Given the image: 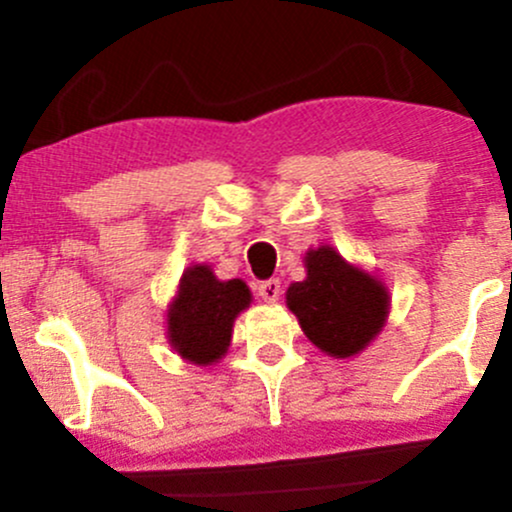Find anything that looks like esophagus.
I'll list each match as a JSON object with an SVG mask.
<instances>
[{"instance_id": "1", "label": "esophagus", "mask_w": 512, "mask_h": 512, "mask_svg": "<svg viewBox=\"0 0 512 512\" xmlns=\"http://www.w3.org/2000/svg\"><path fill=\"white\" fill-rule=\"evenodd\" d=\"M257 291H260L264 303H276V301H279V296H281V281L279 279L262 281L260 289H257Z\"/></svg>"}]
</instances>
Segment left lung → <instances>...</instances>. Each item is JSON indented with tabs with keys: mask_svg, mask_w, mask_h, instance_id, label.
I'll list each match as a JSON object with an SVG mask.
<instances>
[{
	"mask_svg": "<svg viewBox=\"0 0 512 512\" xmlns=\"http://www.w3.org/2000/svg\"><path fill=\"white\" fill-rule=\"evenodd\" d=\"M303 264L305 279L286 291V305L303 334L332 358L361 354L390 315L385 281L346 262L332 245L310 248Z\"/></svg>",
	"mask_w": 512,
	"mask_h": 512,
	"instance_id": "left-lung-1",
	"label": "left lung"
}]
</instances>
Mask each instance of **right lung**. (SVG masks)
<instances>
[{"instance_id": "1", "label": "right lung", "mask_w": 512, "mask_h": 512, "mask_svg": "<svg viewBox=\"0 0 512 512\" xmlns=\"http://www.w3.org/2000/svg\"><path fill=\"white\" fill-rule=\"evenodd\" d=\"M250 303L252 293L243 279L221 281L209 264H192L168 303V344L182 361L214 366L228 354L233 322Z\"/></svg>"}]
</instances>
